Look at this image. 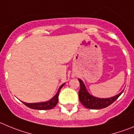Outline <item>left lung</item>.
Listing matches in <instances>:
<instances>
[{
    "label": "left lung",
    "mask_w": 134,
    "mask_h": 134,
    "mask_svg": "<svg viewBox=\"0 0 134 134\" xmlns=\"http://www.w3.org/2000/svg\"><path fill=\"white\" fill-rule=\"evenodd\" d=\"M78 80L80 83V89L78 93L79 99L81 104L87 109H101L107 107L112 103H114L124 91H122L118 95L110 98H106V99L98 98L89 93L82 80L80 79H78Z\"/></svg>",
    "instance_id": "left-lung-1"
}]
</instances>
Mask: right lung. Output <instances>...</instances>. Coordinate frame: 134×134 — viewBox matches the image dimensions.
Returning a JSON list of instances; mask_svg holds the SVG:
<instances>
[{"label": "right lung", "instance_id": "right-lung-1", "mask_svg": "<svg viewBox=\"0 0 134 134\" xmlns=\"http://www.w3.org/2000/svg\"><path fill=\"white\" fill-rule=\"evenodd\" d=\"M65 84L63 83L60 87H59L58 90V92L56 93V95L50 99L48 101L43 102V103H27L25 102H22L25 105H26L27 107L30 108L32 109H35V110H49V109H52L57 104L58 101V95H59V92L60 91L61 88L64 86Z\"/></svg>", "mask_w": 134, "mask_h": 134}]
</instances>
